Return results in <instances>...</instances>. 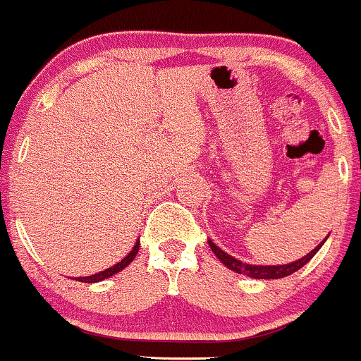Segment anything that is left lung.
I'll return each instance as SVG.
<instances>
[{
  "label": "left lung",
  "instance_id": "obj_1",
  "mask_svg": "<svg viewBox=\"0 0 361 361\" xmlns=\"http://www.w3.org/2000/svg\"><path fill=\"white\" fill-rule=\"evenodd\" d=\"M325 239H327V238H325ZM325 239L319 244V246L315 247V250L310 251L306 257L296 259V262L286 263V265H250V263H243L241 259H238V258L231 257V255H227L226 251L220 250V247L216 246L215 243H212L210 239H208V244H210V247H212L213 253H215V257L219 258L220 262H222L224 265L227 267V269L234 270V272L247 275V277H251V279H282V277H288V275H290V274L298 272L301 267H305L306 263L310 262V259L315 257L317 251H319L320 247L324 246Z\"/></svg>",
  "mask_w": 361,
  "mask_h": 361
}]
</instances>
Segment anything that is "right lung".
Masks as SVG:
<instances>
[{
  "instance_id": "obj_1",
  "label": "right lung",
  "mask_w": 361,
  "mask_h": 361,
  "mask_svg": "<svg viewBox=\"0 0 361 361\" xmlns=\"http://www.w3.org/2000/svg\"><path fill=\"white\" fill-rule=\"evenodd\" d=\"M137 251H139V241H135L134 247H133V250H130V253L127 255V257L123 258V259H120V262L117 263V265L110 267V269L103 270V272H98V274H94V275H87V277H77L75 281H79V282H86V284H94V282L104 281V279L111 277V275L118 274L120 270L126 269V267L129 265V263L133 262V259L135 258V255H137Z\"/></svg>"
}]
</instances>
